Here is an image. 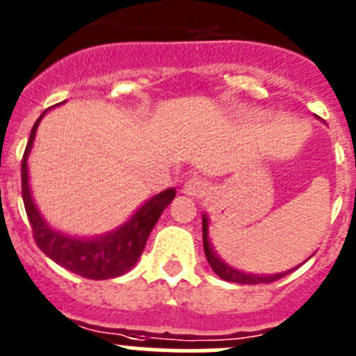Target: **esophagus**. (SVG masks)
<instances>
[{
  "instance_id": "34e87169",
  "label": "esophagus",
  "mask_w": 356,
  "mask_h": 356,
  "mask_svg": "<svg viewBox=\"0 0 356 356\" xmlns=\"http://www.w3.org/2000/svg\"><path fill=\"white\" fill-rule=\"evenodd\" d=\"M208 184L204 180H201V178H197V176H194V178H191V180L185 181L184 185V192L187 195H191V197H204V195L208 194Z\"/></svg>"
}]
</instances>
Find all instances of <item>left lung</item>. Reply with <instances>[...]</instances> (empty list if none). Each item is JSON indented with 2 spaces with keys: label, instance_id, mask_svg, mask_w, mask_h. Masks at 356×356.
I'll return each instance as SVG.
<instances>
[{
  "label": "left lung",
  "instance_id": "8db88e82",
  "mask_svg": "<svg viewBox=\"0 0 356 356\" xmlns=\"http://www.w3.org/2000/svg\"><path fill=\"white\" fill-rule=\"evenodd\" d=\"M210 220H208V215L203 213V247H204V256H207L208 263H210L211 270L217 273L220 279L229 280V282H236V284H266V282H273V280L284 277L286 273H291L293 270H288V272H280L273 273V275H257V273H247L243 270H238L234 266L227 265L222 257L218 256L213 250L210 242ZM298 268V266H296Z\"/></svg>",
  "mask_w": 356,
  "mask_h": 356
}]
</instances>
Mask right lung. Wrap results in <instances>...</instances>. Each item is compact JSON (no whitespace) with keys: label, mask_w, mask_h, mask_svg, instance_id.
Listing matches in <instances>:
<instances>
[{"label":"right lung","mask_w":356,"mask_h":356,"mask_svg":"<svg viewBox=\"0 0 356 356\" xmlns=\"http://www.w3.org/2000/svg\"><path fill=\"white\" fill-rule=\"evenodd\" d=\"M47 111L40 114V118L35 122L33 129H31L21 164L22 201H24L26 213H28L29 224L33 229L35 242L40 247L42 252L51 257L54 263L81 277L104 280L123 275L141 257L149 233L155 227L162 211L175 200L176 191L165 188V191L159 192L134 211V215L127 222L109 233L99 234V236H72V234L54 229L45 222V218L42 217L40 210L35 204L28 176V156L33 148L38 123Z\"/></svg>","instance_id":"right-lung-1"}]
</instances>
